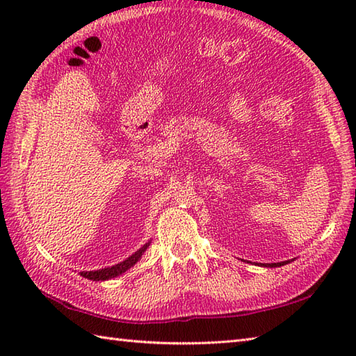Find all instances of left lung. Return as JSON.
<instances>
[{
  "label": "left lung",
  "instance_id": "1",
  "mask_svg": "<svg viewBox=\"0 0 356 356\" xmlns=\"http://www.w3.org/2000/svg\"><path fill=\"white\" fill-rule=\"evenodd\" d=\"M289 263V260L286 261H280V263H260L259 266H263V268H278V266H284V264Z\"/></svg>",
  "mask_w": 356,
  "mask_h": 356
}]
</instances>
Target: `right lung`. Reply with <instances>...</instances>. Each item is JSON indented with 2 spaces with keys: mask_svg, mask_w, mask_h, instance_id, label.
Listing matches in <instances>:
<instances>
[{
  "mask_svg": "<svg viewBox=\"0 0 356 356\" xmlns=\"http://www.w3.org/2000/svg\"><path fill=\"white\" fill-rule=\"evenodd\" d=\"M151 240L148 241V243L143 245L139 251H136L134 254H131L128 259H125L124 261H120L118 264H115V266H110V268H104V269H97V270H81L79 274L84 277V278H88V280H93V282H105V280H111L115 277H119L122 275L124 272H127L130 268H133L136 263H138L140 260V257L143 255V252L147 251V248L149 246Z\"/></svg>",
  "mask_w": 356,
  "mask_h": 356,
  "instance_id": "1",
  "label": "right lung"
}]
</instances>
